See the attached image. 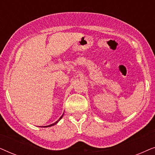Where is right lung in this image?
Returning <instances> with one entry per match:
<instances>
[{
  "mask_svg": "<svg viewBox=\"0 0 155 155\" xmlns=\"http://www.w3.org/2000/svg\"><path fill=\"white\" fill-rule=\"evenodd\" d=\"M63 114H64V113H63V115H62V116H61L60 118H59V119H58V120H57V121H56V122H55V123H54V124H51V125H48V126H44V128H47V127H51V126H54V125H56V124H58V121H59V120H60L61 119V118H63Z\"/></svg>",
  "mask_w": 155,
  "mask_h": 155,
  "instance_id": "1",
  "label": "right lung"
}]
</instances>
